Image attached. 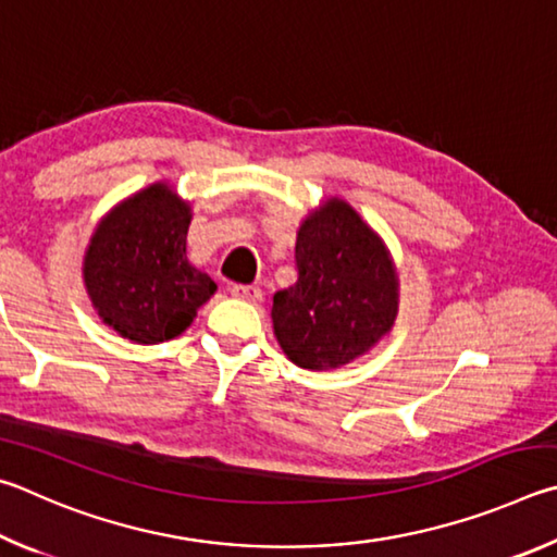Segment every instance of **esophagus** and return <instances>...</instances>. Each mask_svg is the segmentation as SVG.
Segmentation results:
<instances>
[{
	"label": "esophagus",
	"instance_id": "obj_1",
	"mask_svg": "<svg viewBox=\"0 0 557 557\" xmlns=\"http://www.w3.org/2000/svg\"><path fill=\"white\" fill-rule=\"evenodd\" d=\"M230 294L239 300H247V304H259L261 300V288L257 286H232Z\"/></svg>",
	"mask_w": 557,
	"mask_h": 557
}]
</instances>
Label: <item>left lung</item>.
<instances>
[{"instance_id":"1","label":"left lung","mask_w":557,"mask_h":557,"mask_svg":"<svg viewBox=\"0 0 557 557\" xmlns=\"http://www.w3.org/2000/svg\"><path fill=\"white\" fill-rule=\"evenodd\" d=\"M298 278L273 296V333L290 362L335 369L372 349L394 325L398 281L384 242L345 200L300 224Z\"/></svg>"}]
</instances>
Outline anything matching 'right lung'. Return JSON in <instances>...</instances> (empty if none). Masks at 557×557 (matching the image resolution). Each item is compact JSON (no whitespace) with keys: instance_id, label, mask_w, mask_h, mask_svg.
<instances>
[{"instance_id":"obj_1","label":"right lung","mask_w":557,"mask_h":557,"mask_svg":"<svg viewBox=\"0 0 557 557\" xmlns=\"http://www.w3.org/2000/svg\"><path fill=\"white\" fill-rule=\"evenodd\" d=\"M190 208L156 183L107 214L85 253V286L107 325L139 345L178 337L214 294L185 253Z\"/></svg>"}]
</instances>
